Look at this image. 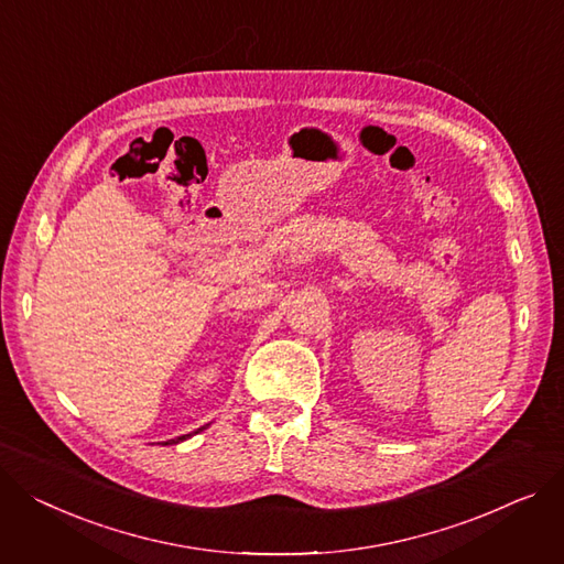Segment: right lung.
I'll return each mask as SVG.
<instances>
[{
    "label": "right lung",
    "mask_w": 564,
    "mask_h": 564,
    "mask_svg": "<svg viewBox=\"0 0 564 564\" xmlns=\"http://www.w3.org/2000/svg\"><path fill=\"white\" fill-rule=\"evenodd\" d=\"M206 426H208V424H206ZM206 426H202V429H197V431H195V433H187V435H181V437H176V440H167V442H163V444H165V446H167V444H178V442H183V440H187V437H193V435H197V433H199V431H204V429H206Z\"/></svg>",
    "instance_id": "add662e5"
}]
</instances>
